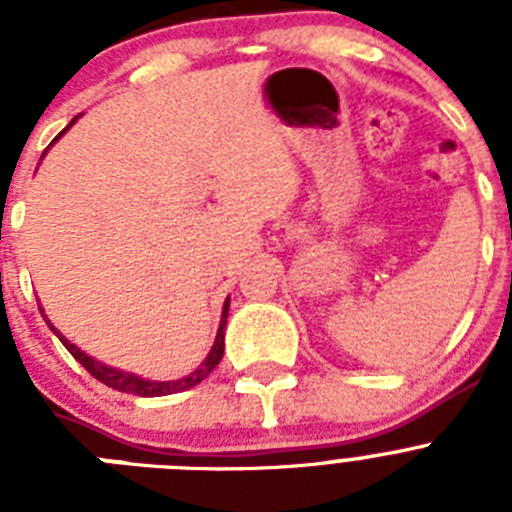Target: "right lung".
<instances>
[{"label": "right lung", "mask_w": 512, "mask_h": 512, "mask_svg": "<svg viewBox=\"0 0 512 512\" xmlns=\"http://www.w3.org/2000/svg\"><path fill=\"white\" fill-rule=\"evenodd\" d=\"M43 312V310H40ZM48 323V320H45ZM225 323H228V302H225L223 307V320H220V328H217V336H215V346H212V351L207 354V359L202 361L200 369H194L189 377L184 379H176V382H148V379H140L135 377V374H128V372H120V369H112V366H104L99 364V361H94L92 356H87L84 351H79V348L74 346L71 341H66V338L58 333L56 328H53L51 323H48V328L56 333L58 338H61V343L66 348H69V354L74 356L76 361H79L84 369H87L89 374H92L94 379H99L102 384H107V387H112V390L117 392H128V395H140V397H161V395H174V392H184L189 390V387H194V384H200L202 379L210 377V372L215 369L217 364H220V359H223L225 354Z\"/></svg>", "instance_id": "right-lung-1"}]
</instances>
